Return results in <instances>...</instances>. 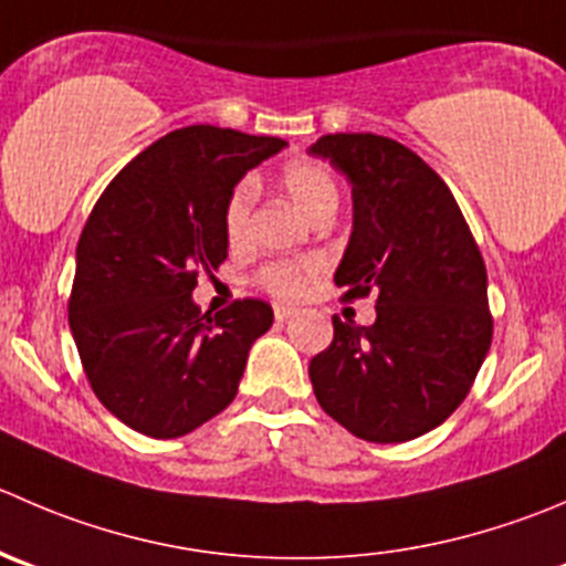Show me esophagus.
<instances>
[{
	"label": "esophagus",
	"mask_w": 566,
	"mask_h": 566,
	"mask_svg": "<svg viewBox=\"0 0 566 566\" xmlns=\"http://www.w3.org/2000/svg\"><path fill=\"white\" fill-rule=\"evenodd\" d=\"M273 315H276L279 323H284V321H287V317L295 315V310H290V306L279 304V306H273Z\"/></svg>",
	"instance_id": "34e87169"
}]
</instances>
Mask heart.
<instances>
[{
	"instance_id": "obj_1",
	"label": "heart",
	"mask_w": 566,
	"mask_h": 566,
	"mask_svg": "<svg viewBox=\"0 0 566 566\" xmlns=\"http://www.w3.org/2000/svg\"><path fill=\"white\" fill-rule=\"evenodd\" d=\"M279 179H282V188L287 190L290 199L295 201V207L306 218H317L337 210V182H334L332 171L323 163L298 157V160L284 163ZM254 201L256 182L254 179H240L232 193H229L227 207H223V232H227V240L232 249H240L249 240ZM321 268L323 262L312 260V256H304V260H276L260 271V287L276 295V298L295 301L310 290V284L315 282Z\"/></svg>"
}]
</instances>
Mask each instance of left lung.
Segmentation results:
<instances>
[{
  "mask_svg": "<svg viewBox=\"0 0 566 566\" xmlns=\"http://www.w3.org/2000/svg\"><path fill=\"white\" fill-rule=\"evenodd\" d=\"M310 155L345 174L354 232L334 282L376 298V323H334L310 378L328 417L367 442H406L457 411L492 343L486 268L440 174L392 137L323 135Z\"/></svg>",
  "mask_w": 566,
  "mask_h": 566,
  "instance_id": "1",
  "label": "left lung"
}]
</instances>
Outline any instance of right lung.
Masks as SVG:
<instances>
[{
  "label": "right lung",
  "instance_id": "obj_1",
  "mask_svg": "<svg viewBox=\"0 0 566 566\" xmlns=\"http://www.w3.org/2000/svg\"><path fill=\"white\" fill-rule=\"evenodd\" d=\"M284 140L196 124L140 151L102 193L76 245L69 326L104 409L155 440L185 437L238 395L273 310L234 301L216 317L193 290L227 260L223 207Z\"/></svg>",
  "mask_w": 566,
  "mask_h": 566
}]
</instances>
